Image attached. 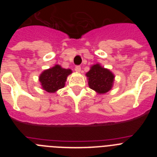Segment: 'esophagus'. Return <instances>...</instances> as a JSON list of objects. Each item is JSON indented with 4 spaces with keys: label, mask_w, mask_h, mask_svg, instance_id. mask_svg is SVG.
<instances>
[{
    "label": "esophagus",
    "mask_w": 157,
    "mask_h": 157,
    "mask_svg": "<svg viewBox=\"0 0 157 157\" xmlns=\"http://www.w3.org/2000/svg\"><path fill=\"white\" fill-rule=\"evenodd\" d=\"M75 71H77V72H80L81 71V67L76 66L75 68Z\"/></svg>",
    "instance_id": "obj_1"
}]
</instances>
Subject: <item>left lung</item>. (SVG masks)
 I'll return each instance as SVG.
<instances>
[{
  "mask_svg": "<svg viewBox=\"0 0 157 157\" xmlns=\"http://www.w3.org/2000/svg\"><path fill=\"white\" fill-rule=\"evenodd\" d=\"M89 86L99 94H105L112 89L114 75L108 69L95 64L86 73Z\"/></svg>",
  "mask_w": 157,
  "mask_h": 157,
  "instance_id": "obj_1",
  "label": "left lung"
}]
</instances>
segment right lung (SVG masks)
Returning a JSON list of instances; mask_svg holds the SVG:
<instances>
[{
	"mask_svg": "<svg viewBox=\"0 0 157 157\" xmlns=\"http://www.w3.org/2000/svg\"><path fill=\"white\" fill-rule=\"evenodd\" d=\"M71 73L70 69L62 68L59 65L45 70L40 75L39 80L42 88L48 93L56 92L64 87L65 82L68 75Z\"/></svg>",
	"mask_w": 157,
	"mask_h": 157,
	"instance_id": "add662e5",
	"label": "right lung"
}]
</instances>
